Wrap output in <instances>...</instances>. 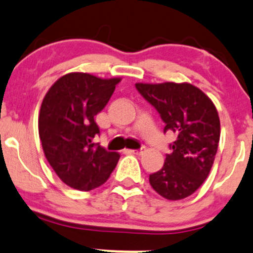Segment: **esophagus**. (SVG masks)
Instances as JSON below:
<instances>
[{"instance_id":"34e87169","label":"esophagus","mask_w":253,"mask_h":253,"mask_svg":"<svg viewBox=\"0 0 253 253\" xmlns=\"http://www.w3.org/2000/svg\"><path fill=\"white\" fill-rule=\"evenodd\" d=\"M145 150H146L145 149V146H141L139 150H130V152L134 155H142L145 152Z\"/></svg>"}]
</instances>
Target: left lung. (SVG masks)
I'll use <instances>...</instances> for the list:
<instances>
[{
    "mask_svg": "<svg viewBox=\"0 0 253 253\" xmlns=\"http://www.w3.org/2000/svg\"><path fill=\"white\" fill-rule=\"evenodd\" d=\"M137 92L159 112L164 132L173 131L164 167L150 174V184L164 198L179 201L203 184L216 155L219 116L212 102L189 84H136Z\"/></svg>",
    "mask_w": 253,
    "mask_h": 253,
    "instance_id": "8db88e82",
    "label": "left lung"
}]
</instances>
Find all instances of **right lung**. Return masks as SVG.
Returning <instances> with one entry per match:
<instances>
[{"mask_svg": "<svg viewBox=\"0 0 253 253\" xmlns=\"http://www.w3.org/2000/svg\"><path fill=\"white\" fill-rule=\"evenodd\" d=\"M121 79L103 80L75 72L57 80L45 94L39 114V137L45 157L64 183L79 191L102 186L121 155L94 142V117L107 106Z\"/></svg>", "mask_w": 253, "mask_h": 253, "instance_id": "obj_1", "label": "right lung"}]
</instances>
